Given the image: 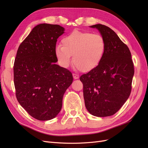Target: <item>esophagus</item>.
<instances>
[{"label": "esophagus", "instance_id": "esophagus-1", "mask_svg": "<svg viewBox=\"0 0 148 148\" xmlns=\"http://www.w3.org/2000/svg\"><path fill=\"white\" fill-rule=\"evenodd\" d=\"M73 78L75 79H78L79 78V75H77V74H73Z\"/></svg>", "mask_w": 148, "mask_h": 148}]
</instances>
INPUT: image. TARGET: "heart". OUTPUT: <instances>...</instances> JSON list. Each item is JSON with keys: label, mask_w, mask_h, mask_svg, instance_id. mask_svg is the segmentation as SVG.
Returning <instances> with one entry per match:
<instances>
[{"label": "heart", "mask_w": 148, "mask_h": 148, "mask_svg": "<svg viewBox=\"0 0 148 148\" xmlns=\"http://www.w3.org/2000/svg\"><path fill=\"white\" fill-rule=\"evenodd\" d=\"M55 49L59 64L64 68L73 63L83 73L95 70L104 58L106 43L101 34L75 30L62 39Z\"/></svg>", "instance_id": "1"}]
</instances>
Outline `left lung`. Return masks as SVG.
I'll return each mask as SVG.
<instances>
[{
	"label": "left lung",
	"instance_id": "1",
	"mask_svg": "<svg viewBox=\"0 0 148 148\" xmlns=\"http://www.w3.org/2000/svg\"><path fill=\"white\" fill-rule=\"evenodd\" d=\"M90 27L104 38L106 50L100 65L79 79L88 111L96 117H108L117 112L130 95L134 66L128 46L112 29L101 24Z\"/></svg>",
	"mask_w": 148,
	"mask_h": 148
}]
</instances>
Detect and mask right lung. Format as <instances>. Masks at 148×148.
I'll return each mask as SVG.
<instances>
[{
	"label": "right lung",
	"instance_id": "add662e5",
	"mask_svg": "<svg viewBox=\"0 0 148 148\" xmlns=\"http://www.w3.org/2000/svg\"><path fill=\"white\" fill-rule=\"evenodd\" d=\"M58 25L39 24L20 45L13 66L16 99L33 118L51 120L59 114L64 93L73 82L70 71L56 64Z\"/></svg>",
	"mask_w": 148,
	"mask_h": 148
}]
</instances>
